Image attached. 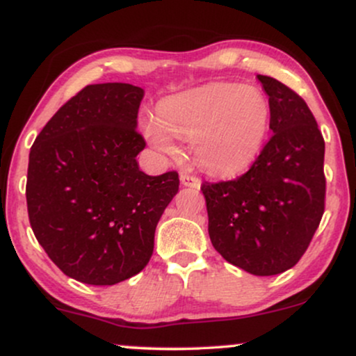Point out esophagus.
<instances>
[{
	"label": "esophagus",
	"instance_id": "obj_1",
	"mask_svg": "<svg viewBox=\"0 0 356 356\" xmlns=\"http://www.w3.org/2000/svg\"><path fill=\"white\" fill-rule=\"evenodd\" d=\"M181 182H182V186L192 187V189H197V187L201 186V181H199L195 175H191V174H186V172L181 174Z\"/></svg>",
	"mask_w": 356,
	"mask_h": 356
}]
</instances>
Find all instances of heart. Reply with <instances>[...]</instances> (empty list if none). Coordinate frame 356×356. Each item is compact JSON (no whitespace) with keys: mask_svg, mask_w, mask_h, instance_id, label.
<instances>
[{"mask_svg":"<svg viewBox=\"0 0 356 356\" xmlns=\"http://www.w3.org/2000/svg\"><path fill=\"white\" fill-rule=\"evenodd\" d=\"M269 117L263 92L219 81L165 99L157 115L142 118V132L165 155L181 152L179 138H192L199 165L212 174L232 175L256 161L266 140Z\"/></svg>","mask_w":356,"mask_h":356,"instance_id":"1","label":"heart"}]
</instances>
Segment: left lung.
Segmentation results:
<instances>
[{
  "mask_svg": "<svg viewBox=\"0 0 356 356\" xmlns=\"http://www.w3.org/2000/svg\"><path fill=\"white\" fill-rule=\"evenodd\" d=\"M269 97L273 136L246 174L202 182L212 246L256 276L293 268L325 212V140L306 102L284 83L257 75Z\"/></svg>",
  "mask_w": 356,
  "mask_h": 356,
  "instance_id": "left-lung-1",
  "label": "left lung"
}]
</instances>
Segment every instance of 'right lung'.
Segmentation results:
<instances>
[{"instance_id": "right-lung-1", "label": "right lung", "mask_w": 356, "mask_h": 356, "mask_svg": "<svg viewBox=\"0 0 356 356\" xmlns=\"http://www.w3.org/2000/svg\"><path fill=\"white\" fill-rule=\"evenodd\" d=\"M144 90L87 85L53 115L30 150L28 218L61 271L110 286L147 266L159 219L179 191L175 170L147 175L137 154Z\"/></svg>"}]
</instances>
